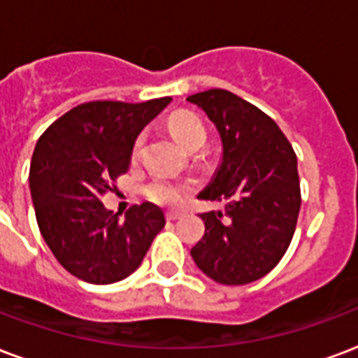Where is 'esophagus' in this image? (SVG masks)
Segmentation results:
<instances>
[{"instance_id":"34e87169","label":"esophagus","mask_w":358,"mask_h":358,"mask_svg":"<svg viewBox=\"0 0 358 358\" xmlns=\"http://www.w3.org/2000/svg\"><path fill=\"white\" fill-rule=\"evenodd\" d=\"M165 216H166V220H178L180 216H182V214H180V213H174V210H171V213H166Z\"/></svg>"}]
</instances>
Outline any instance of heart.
Returning a JSON list of instances; mask_svg holds the SVG:
<instances>
[{
    "mask_svg": "<svg viewBox=\"0 0 358 358\" xmlns=\"http://www.w3.org/2000/svg\"><path fill=\"white\" fill-rule=\"evenodd\" d=\"M166 127L174 138L178 140L180 144L184 145L189 152H197L199 148H203L206 142V127L195 113L186 112V110H180L174 112L171 117L166 119ZM142 145H144V134H138L134 142H132V157L136 159L142 152ZM145 197L161 206H176L180 205L184 197L189 192L187 184L182 182H171L165 178H155L152 180L148 186H145Z\"/></svg>",
    "mask_w": 358,
    "mask_h": 358,
    "instance_id": "obj_1",
    "label": "heart"
}]
</instances>
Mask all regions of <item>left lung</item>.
<instances>
[{
	"instance_id": "1",
	"label": "left lung",
	"mask_w": 358,
	"mask_h": 358,
	"mask_svg": "<svg viewBox=\"0 0 358 358\" xmlns=\"http://www.w3.org/2000/svg\"><path fill=\"white\" fill-rule=\"evenodd\" d=\"M187 102L208 115L224 145L199 199L226 205L201 214L205 235L192 258L220 285H248L269 273L292 241L301 205L298 159L273 119L237 94L208 89Z\"/></svg>"
}]
</instances>
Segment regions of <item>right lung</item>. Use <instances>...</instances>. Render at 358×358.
<instances>
[{
    "instance_id": "add662e5",
    "label": "right lung",
    "mask_w": 358,
    "mask_h": 358,
    "mask_svg": "<svg viewBox=\"0 0 358 358\" xmlns=\"http://www.w3.org/2000/svg\"><path fill=\"white\" fill-rule=\"evenodd\" d=\"M171 96L131 104L85 102L39 136L30 165V193L45 243L66 271L91 285L125 279L144 260L163 227L159 206L142 203L125 220L102 195L131 165L132 142Z\"/></svg>"
}]
</instances>
